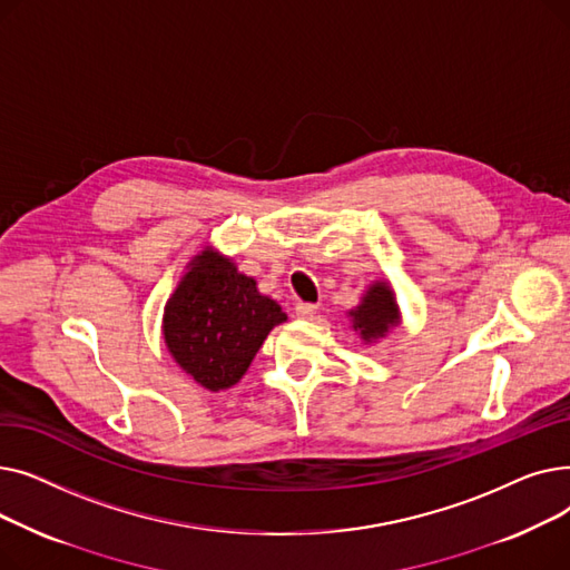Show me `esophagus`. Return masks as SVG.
Returning a JSON list of instances; mask_svg holds the SVG:
<instances>
[{
	"instance_id": "esophagus-1",
	"label": "esophagus",
	"mask_w": 570,
	"mask_h": 570,
	"mask_svg": "<svg viewBox=\"0 0 570 570\" xmlns=\"http://www.w3.org/2000/svg\"><path fill=\"white\" fill-rule=\"evenodd\" d=\"M316 312H318V307L312 305V303H297L295 305V316L297 318H314Z\"/></svg>"
}]
</instances>
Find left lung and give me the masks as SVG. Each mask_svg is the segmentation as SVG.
Segmentation results:
<instances>
[{"instance_id": "obj_1", "label": "left lung", "mask_w": 570, "mask_h": 570, "mask_svg": "<svg viewBox=\"0 0 570 570\" xmlns=\"http://www.w3.org/2000/svg\"><path fill=\"white\" fill-rule=\"evenodd\" d=\"M353 333H357L363 344H376L385 340L395 327L402 325V312L391 282L376 279L363 293L361 303L346 312Z\"/></svg>"}]
</instances>
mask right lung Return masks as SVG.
I'll use <instances>...</instances> for the list:
<instances>
[{
	"instance_id": "1",
	"label": "right lung",
	"mask_w": 570,
	"mask_h": 570,
	"mask_svg": "<svg viewBox=\"0 0 570 570\" xmlns=\"http://www.w3.org/2000/svg\"><path fill=\"white\" fill-rule=\"evenodd\" d=\"M185 269L164 307L161 335L179 370L219 393L245 376L269 331L288 316L213 245Z\"/></svg>"
}]
</instances>
